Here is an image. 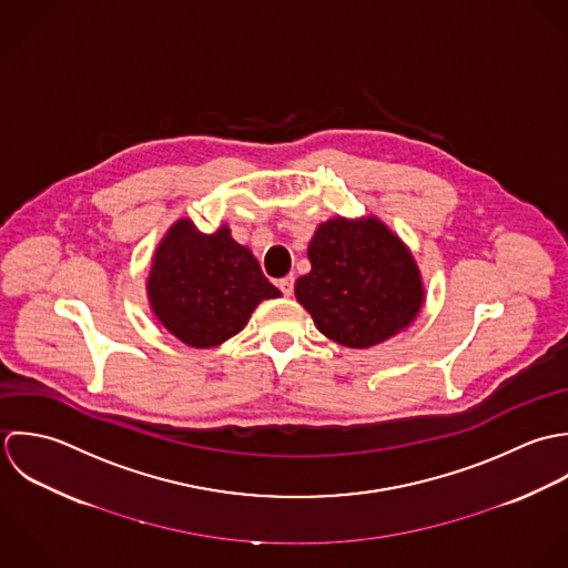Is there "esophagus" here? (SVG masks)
Listing matches in <instances>:
<instances>
[{
    "instance_id": "1",
    "label": "esophagus",
    "mask_w": 568,
    "mask_h": 568,
    "mask_svg": "<svg viewBox=\"0 0 568 568\" xmlns=\"http://www.w3.org/2000/svg\"><path fill=\"white\" fill-rule=\"evenodd\" d=\"M278 290L285 294V296H292L294 294V276H285L278 281Z\"/></svg>"
}]
</instances>
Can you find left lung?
I'll return each instance as SVG.
<instances>
[{"mask_svg": "<svg viewBox=\"0 0 568 568\" xmlns=\"http://www.w3.org/2000/svg\"><path fill=\"white\" fill-rule=\"evenodd\" d=\"M312 272L296 281V301L321 334L366 348L406 329L424 305L410 250L377 217L321 224L310 241Z\"/></svg>", "mask_w": 568, "mask_h": 568, "instance_id": "1", "label": "left lung"}]
</instances>
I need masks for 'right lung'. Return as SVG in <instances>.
<instances>
[{"label":"right lung","mask_w":568,"mask_h":568,"mask_svg":"<svg viewBox=\"0 0 568 568\" xmlns=\"http://www.w3.org/2000/svg\"><path fill=\"white\" fill-rule=\"evenodd\" d=\"M146 294L160 325L195 348L220 346L261 301L281 296L230 227L204 234L191 220L175 222L155 247Z\"/></svg>","instance_id":"add662e5"}]
</instances>
